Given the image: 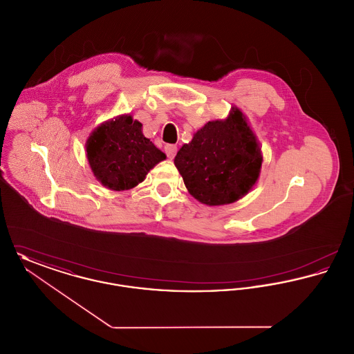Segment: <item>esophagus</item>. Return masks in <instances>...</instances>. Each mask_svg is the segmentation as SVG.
<instances>
[{
	"label": "esophagus",
	"mask_w": 354,
	"mask_h": 354,
	"mask_svg": "<svg viewBox=\"0 0 354 354\" xmlns=\"http://www.w3.org/2000/svg\"><path fill=\"white\" fill-rule=\"evenodd\" d=\"M165 151L167 153L169 159H174V156L176 155V151H178V147L175 145H167V146H165Z\"/></svg>",
	"instance_id": "1"
}]
</instances>
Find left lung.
Returning <instances> with one entry per match:
<instances>
[{"instance_id":"8db88e82","label":"left lung","mask_w":354,"mask_h":354,"mask_svg":"<svg viewBox=\"0 0 354 354\" xmlns=\"http://www.w3.org/2000/svg\"><path fill=\"white\" fill-rule=\"evenodd\" d=\"M174 163L196 201L223 205L252 189L263 156L245 115L232 107L227 118L211 120L198 130L178 151Z\"/></svg>"}]
</instances>
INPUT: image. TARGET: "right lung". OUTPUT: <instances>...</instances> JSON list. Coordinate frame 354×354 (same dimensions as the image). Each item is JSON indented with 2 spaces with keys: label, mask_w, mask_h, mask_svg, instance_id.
<instances>
[{
  "label": "right lung",
  "mask_w": 354,
  "mask_h": 354,
  "mask_svg": "<svg viewBox=\"0 0 354 354\" xmlns=\"http://www.w3.org/2000/svg\"><path fill=\"white\" fill-rule=\"evenodd\" d=\"M86 156L97 180L113 191L142 183L166 153L142 133V123L130 114L103 122L86 142Z\"/></svg>",
  "instance_id": "add662e5"
}]
</instances>
